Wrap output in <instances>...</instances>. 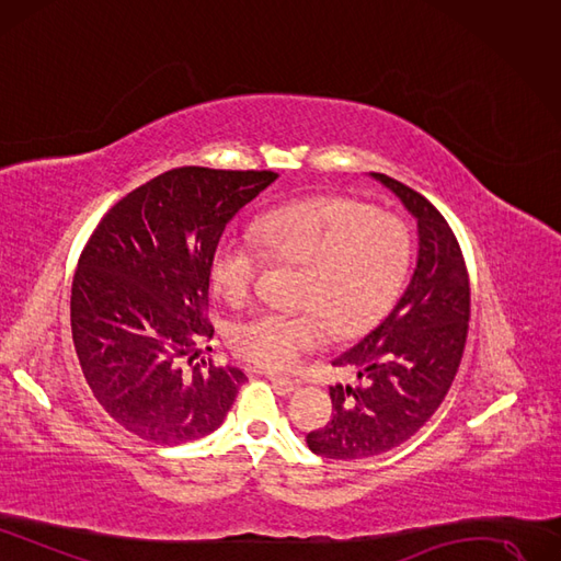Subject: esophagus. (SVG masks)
Returning a JSON list of instances; mask_svg holds the SVG:
<instances>
[{"label": "esophagus", "instance_id": "obj_1", "mask_svg": "<svg viewBox=\"0 0 561 561\" xmlns=\"http://www.w3.org/2000/svg\"><path fill=\"white\" fill-rule=\"evenodd\" d=\"M275 388H279L282 392H294L296 388H300L298 379H288V377H279V375H265Z\"/></svg>", "mask_w": 561, "mask_h": 561}]
</instances>
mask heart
<instances>
[{
    "label": "heart",
    "mask_w": 561,
    "mask_h": 561,
    "mask_svg": "<svg viewBox=\"0 0 561 561\" xmlns=\"http://www.w3.org/2000/svg\"><path fill=\"white\" fill-rule=\"evenodd\" d=\"M267 254L307 265L296 312L261 309L238 319L228 340L236 354L267 369L294 367L319 348L330 328L354 335L396 300L411 263L402 217L346 196H317L265 213L254 233H226L210 261V279L228 302L254 291Z\"/></svg>",
    "instance_id": "b5f03b06"
}]
</instances>
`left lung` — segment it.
<instances>
[{
	"label": "left lung",
	"mask_w": 561,
	"mask_h": 561,
	"mask_svg": "<svg viewBox=\"0 0 561 561\" xmlns=\"http://www.w3.org/2000/svg\"><path fill=\"white\" fill-rule=\"evenodd\" d=\"M369 175L419 221V261L390 314L333 360L360 379L330 386L333 419L307 434L309 450L333 460L371 458L413 437L444 402L469 330V275L448 221L407 184Z\"/></svg>",
	"instance_id": "1"
}]
</instances>
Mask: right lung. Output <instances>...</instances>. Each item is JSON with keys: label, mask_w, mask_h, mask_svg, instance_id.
Segmentation results:
<instances>
[{"label": "right lung", "mask_w": 561, "mask_h": 561, "mask_svg": "<svg viewBox=\"0 0 561 561\" xmlns=\"http://www.w3.org/2000/svg\"><path fill=\"white\" fill-rule=\"evenodd\" d=\"M279 175L182 165L103 215L71 286L73 346L99 404L136 437L178 446L215 432L247 381L238 367L182 369L210 342L215 247ZM205 365V363H203Z\"/></svg>", "instance_id": "obj_1"}]
</instances>
